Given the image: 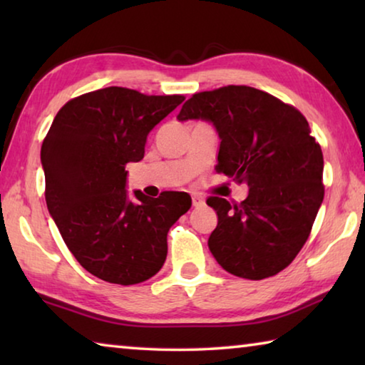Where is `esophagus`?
<instances>
[{
    "instance_id": "34e87169",
    "label": "esophagus",
    "mask_w": 365,
    "mask_h": 365,
    "mask_svg": "<svg viewBox=\"0 0 365 365\" xmlns=\"http://www.w3.org/2000/svg\"><path fill=\"white\" fill-rule=\"evenodd\" d=\"M191 201H193V206L195 207H197V206H202L205 205V197H202L201 195H197V193H195L193 196H191Z\"/></svg>"
}]
</instances>
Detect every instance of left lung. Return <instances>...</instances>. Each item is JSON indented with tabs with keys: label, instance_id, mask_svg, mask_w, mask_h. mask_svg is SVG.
Listing matches in <instances>:
<instances>
[{
	"label": "left lung",
	"instance_id": "obj_1",
	"mask_svg": "<svg viewBox=\"0 0 365 365\" xmlns=\"http://www.w3.org/2000/svg\"><path fill=\"white\" fill-rule=\"evenodd\" d=\"M177 119L211 122L220 146L215 169L250 193L240 205L207 197L217 227L207 240L222 267L262 280L292 264L324 201V156L298 109L252 86L202 91Z\"/></svg>",
	"mask_w": 365,
	"mask_h": 365
}]
</instances>
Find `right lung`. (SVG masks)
<instances>
[{
	"instance_id": "1",
	"label": "right lung",
	"mask_w": 365,
	"mask_h": 365,
	"mask_svg": "<svg viewBox=\"0 0 365 365\" xmlns=\"http://www.w3.org/2000/svg\"><path fill=\"white\" fill-rule=\"evenodd\" d=\"M185 98L108 86L66 103L41 145L46 206L85 270L117 285L156 275L168 232L191 207L183 191L150 197L127 191L128 163L145 156L148 133Z\"/></svg>"
}]
</instances>
